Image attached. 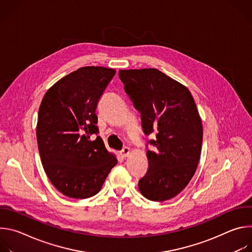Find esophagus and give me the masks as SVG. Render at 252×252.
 <instances>
[{
	"label": "esophagus",
	"instance_id": "esophagus-1",
	"mask_svg": "<svg viewBox=\"0 0 252 252\" xmlns=\"http://www.w3.org/2000/svg\"><path fill=\"white\" fill-rule=\"evenodd\" d=\"M129 154H130V149L129 148H124L123 150H122V152H121V155H122V157L123 158H127L128 156H129Z\"/></svg>",
	"mask_w": 252,
	"mask_h": 252
}]
</instances>
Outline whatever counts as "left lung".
Listing matches in <instances>:
<instances>
[{"label": "left lung", "mask_w": 252, "mask_h": 252, "mask_svg": "<svg viewBox=\"0 0 252 252\" xmlns=\"http://www.w3.org/2000/svg\"><path fill=\"white\" fill-rule=\"evenodd\" d=\"M125 91L140 113L149 142V169L138 182L140 193L154 201L177 195L192 178L200 158L202 124L187 87L157 68L120 69Z\"/></svg>", "instance_id": "left-lung-1"}]
</instances>
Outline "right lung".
Segmentation results:
<instances>
[{"instance_id":"right-lung-1","label":"right lung","mask_w":252,"mask_h":252,"mask_svg":"<svg viewBox=\"0 0 252 252\" xmlns=\"http://www.w3.org/2000/svg\"><path fill=\"white\" fill-rule=\"evenodd\" d=\"M116 69L83 66L45 94L37 124L43 167L53 186L70 198L96 194L118 163L98 133L95 109Z\"/></svg>"}]
</instances>
